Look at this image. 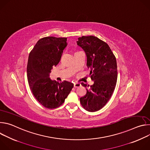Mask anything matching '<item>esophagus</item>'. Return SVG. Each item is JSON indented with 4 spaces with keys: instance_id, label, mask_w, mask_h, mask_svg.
Segmentation results:
<instances>
[{
    "instance_id": "obj_1",
    "label": "esophagus",
    "mask_w": 150,
    "mask_h": 150,
    "mask_svg": "<svg viewBox=\"0 0 150 150\" xmlns=\"http://www.w3.org/2000/svg\"><path fill=\"white\" fill-rule=\"evenodd\" d=\"M81 83H78V82H76V83H75L74 85V88H78L79 87H81Z\"/></svg>"
}]
</instances>
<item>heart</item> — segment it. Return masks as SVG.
I'll use <instances>...</instances> for the list:
<instances>
[{
  "label": "heart",
  "instance_id": "obj_1",
  "mask_svg": "<svg viewBox=\"0 0 150 150\" xmlns=\"http://www.w3.org/2000/svg\"><path fill=\"white\" fill-rule=\"evenodd\" d=\"M75 53H76V52H75Z\"/></svg>",
  "mask_w": 150,
  "mask_h": 150
}]
</instances>
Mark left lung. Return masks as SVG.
I'll list each match as a JSON object with an SVG mask.
<instances>
[{
  "mask_svg": "<svg viewBox=\"0 0 150 150\" xmlns=\"http://www.w3.org/2000/svg\"><path fill=\"white\" fill-rule=\"evenodd\" d=\"M76 43L86 55L87 67L94 81L90 90L87 89L86 94L80 98V102L86 110L96 112L108 102L115 90L117 77L116 57L109 45L96 37H79ZM81 85L87 87L83 82Z\"/></svg>",
  "mask_w": 150,
  "mask_h": 150,
  "instance_id": "obj_1",
  "label": "left lung"
}]
</instances>
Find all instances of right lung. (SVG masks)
Listing matches in <instances>:
<instances>
[{"mask_svg": "<svg viewBox=\"0 0 150 150\" xmlns=\"http://www.w3.org/2000/svg\"><path fill=\"white\" fill-rule=\"evenodd\" d=\"M67 38L47 37L40 39L29 54L27 73L30 90L45 108L52 109L61 105L74 84L52 80L50 74L60 60Z\"/></svg>", "mask_w": 150, "mask_h": 150, "instance_id": "obj_1", "label": "right lung"}]
</instances>
